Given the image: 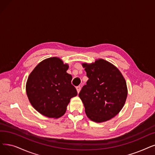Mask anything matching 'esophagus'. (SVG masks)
Here are the masks:
<instances>
[{
	"mask_svg": "<svg viewBox=\"0 0 155 155\" xmlns=\"http://www.w3.org/2000/svg\"><path fill=\"white\" fill-rule=\"evenodd\" d=\"M76 89H77V92H78V94L80 92V90H81V87H80V86H77V87H76Z\"/></svg>",
	"mask_w": 155,
	"mask_h": 155,
	"instance_id": "obj_1",
	"label": "esophagus"
}]
</instances>
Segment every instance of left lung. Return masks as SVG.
I'll return each instance as SVG.
<instances>
[{
	"mask_svg": "<svg viewBox=\"0 0 155 155\" xmlns=\"http://www.w3.org/2000/svg\"><path fill=\"white\" fill-rule=\"evenodd\" d=\"M82 66L89 80L78 96L86 115L93 122H106L118 114L125 104L128 93L125 80L115 66L103 59L82 63Z\"/></svg>",
	"mask_w": 155,
	"mask_h": 155,
	"instance_id": "left-lung-1",
	"label": "left lung"
}]
</instances>
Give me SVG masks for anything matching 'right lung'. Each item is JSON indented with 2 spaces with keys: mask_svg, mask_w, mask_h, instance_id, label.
Instances as JSON below:
<instances>
[{
  "mask_svg": "<svg viewBox=\"0 0 155 155\" xmlns=\"http://www.w3.org/2000/svg\"><path fill=\"white\" fill-rule=\"evenodd\" d=\"M68 64L52 57L38 63L28 76L26 92L32 106L42 115L53 118L62 117L77 91L66 71Z\"/></svg>",
  "mask_w": 155,
  "mask_h": 155,
  "instance_id": "1",
  "label": "right lung"
}]
</instances>
